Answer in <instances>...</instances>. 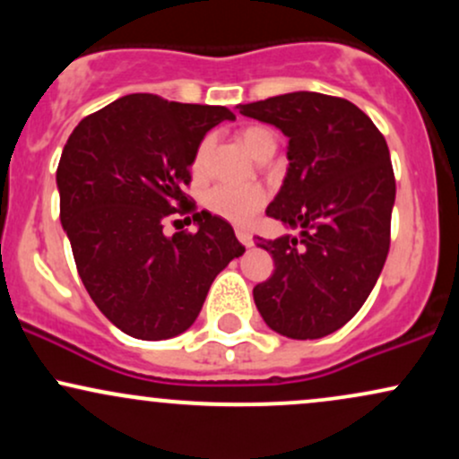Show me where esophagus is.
Wrapping results in <instances>:
<instances>
[{
    "mask_svg": "<svg viewBox=\"0 0 459 459\" xmlns=\"http://www.w3.org/2000/svg\"><path fill=\"white\" fill-rule=\"evenodd\" d=\"M235 235H237V239H239L241 244H244L246 247H250V246H252V235L247 233L246 229H237V230H235Z\"/></svg>",
    "mask_w": 459,
    "mask_h": 459,
    "instance_id": "1",
    "label": "esophagus"
}]
</instances>
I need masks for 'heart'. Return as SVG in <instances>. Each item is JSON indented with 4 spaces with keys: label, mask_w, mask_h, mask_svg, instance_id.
Segmentation results:
<instances>
[{
    "label": "heart",
    "mask_w": 459,
    "mask_h": 459,
    "mask_svg": "<svg viewBox=\"0 0 459 459\" xmlns=\"http://www.w3.org/2000/svg\"><path fill=\"white\" fill-rule=\"evenodd\" d=\"M241 144L255 157L267 151H276V135L267 127H247L241 131ZM209 151V140L200 144L194 160V170H200ZM204 207L218 218L229 220L233 224H247L256 213L265 207L267 192L261 186H233V183H218L204 194Z\"/></svg>",
    "instance_id": "1"
}]
</instances>
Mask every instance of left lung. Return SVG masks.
I'll return each instance as SVG.
<instances>
[{"mask_svg": "<svg viewBox=\"0 0 459 459\" xmlns=\"http://www.w3.org/2000/svg\"><path fill=\"white\" fill-rule=\"evenodd\" d=\"M289 138V168L267 215L299 235L256 237L273 273L255 287L261 317L278 334H332L360 310L391 246L394 175L386 140L347 99L289 92L237 105Z\"/></svg>", "mask_w": 459, "mask_h": 459, "instance_id": "1", "label": "left lung"}]
</instances>
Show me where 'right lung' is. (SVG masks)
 Instances as JSON below:
<instances>
[{"instance_id":"right-lung-1","label":"right lung","mask_w":459,"mask_h":459,"mask_svg":"<svg viewBox=\"0 0 459 459\" xmlns=\"http://www.w3.org/2000/svg\"><path fill=\"white\" fill-rule=\"evenodd\" d=\"M222 120H235L222 105L127 94L86 116L62 151L60 220L79 278L134 339L186 332L215 276L246 252L233 226L209 212L192 215L196 233H163L166 218L186 212L200 142Z\"/></svg>"}]
</instances>
